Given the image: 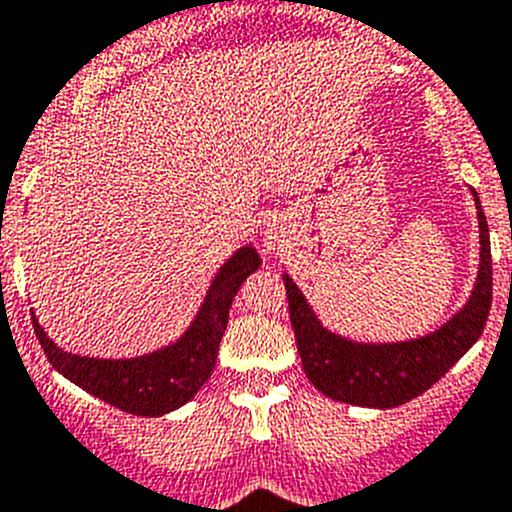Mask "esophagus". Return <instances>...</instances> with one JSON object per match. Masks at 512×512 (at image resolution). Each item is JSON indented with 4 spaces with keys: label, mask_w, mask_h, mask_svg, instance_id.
Segmentation results:
<instances>
[{
    "label": "esophagus",
    "mask_w": 512,
    "mask_h": 512,
    "mask_svg": "<svg viewBox=\"0 0 512 512\" xmlns=\"http://www.w3.org/2000/svg\"><path fill=\"white\" fill-rule=\"evenodd\" d=\"M265 244H268L270 250H275V244H278V242H275V237H273V234H270V231H268V237H265Z\"/></svg>",
    "instance_id": "34e87169"
}]
</instances>
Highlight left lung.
Returning <instances> with one entry per match:
<instances>
[{
    "label": "left lung",
    "mask_w": 512,
    "mask_h": 512,
    "mask_svg": "<svg viewBox=\"0 0 512 512\" xmlns=\"http://www.w3.org/2000/svg\"><path fill=\"white\" fill-rule=\"evenodd\" d=\"M474 201H477L479 244H482L477 286L464 309L428 337L394 342V345H358L342 340L324 330L296 283L283 275L288 311H291L306 379L324 397L358 404V407H379V410L399 407L420 397L435 381H441L453 363L479 340L492 306V252L490 229L477 193Z\"/></svg>",
    "instance_id": "left-lung-1"
}]
</instances>
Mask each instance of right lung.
I'll list each match as a JSON object with an SVG mask.
<instances>
[{"instance_id":"1","label":"right lung","mask_w":512,"mask_h":512,"mask_svg":"<svg viewBox=\"0 0 512 512\" xmlns=\"http://www.w3.org/2000/svg\"><path fill=\"white\" fill-rule=\"evenodd\" d=\"M260 268L255 247H242L219 270L201 314L172 348L133 358V361H97L59 350L33 317V330L48 363L66 379L113 404L128 415L159 417L177 410L198 394L211 376L219 355V342L229 322V306L244 278Z\"/></svg>"}]
</instances>
